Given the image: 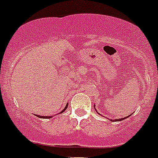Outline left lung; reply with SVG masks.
I'll list each match as a JSON object with an SVG mask.
<instances>
[{"mask_svg":"<svg viewBox=\"0 0 158 158\" xmlns=\"http://www.w3.org/2000/svg\"><path fill=\"white\" fill-rule=\"evenodd\" d=\"M130 116H131V115H129V116H128V117H124V118H121V119H117V120H113V121H112V120H111V121H112V122H114V121H117V122H119V121H123V120L126 119V118H127V117H129Z\"/></svg>","mask_w":158,"mask_h":158,"instance_id":"left-lung-1","label":"left lung"}]
</instances>
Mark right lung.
Returning a JSON list of instances; mask_svg holds the SVG:
<instances>
[{"label": "right lung", "instance_id": "obj_1", "mask_svg": "<svg viewBox=\"0 0 158 158\" xmlns=\"http://www.w3.org/2000/svg\"><path fill=\"white\" fill-rule=\"evenodd\" d=\"M68 108V104H67V105H66V107H65V108H64V110L62 111V112H61V113H64V111L66 110V108ZM36 117H40V118H42V117H43V118H50V117H42V116H38V115H36Z\"/></svg>", "mask_w": 158, "mask_h": 158}]
</instances>
